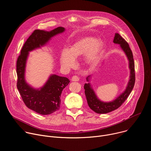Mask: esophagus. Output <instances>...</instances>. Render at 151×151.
<instances>
[{
    "mask_svg": "<svg viewBox=\"0 0 151 151\" xmlns=\"http://www.w3.org/2000/svg\"><path fill=\"white\" fill-rule=\"evenodd\" d=\"M72 81H79V78L78 76H73L72 78Z\"/></svg>",
    "mask_w": 151,
    "mask_h": 151,
    "instance_id": "obj_1",
    "label": "esophagus"
}]
</instances>
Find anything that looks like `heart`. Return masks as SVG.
I'll list each match as a JSON object with an SVG mask.
<instances>
[{"instance_id":"heart-1","label":"heart","mask_w":151,"mask_h":151,"mask_svg":"<svg viewBox=\"0 0 151 151\" xmlns=\"http://www.w3.org/2000/svg\"><path fill=\"white\" fill-rule=\"evenodd\" d=\"M103 48L101 40L92 37H84L77 41L70 49L64 48L60 55V63L65 69L73 68L75 64V58L84 54V61L90 66H94L99 63Z\"/></svg>"}]
</instances>
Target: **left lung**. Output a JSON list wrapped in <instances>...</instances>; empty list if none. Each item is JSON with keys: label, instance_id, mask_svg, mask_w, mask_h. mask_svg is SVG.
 Here are the masks:
<instances>
[{"label": "left lung", "instance_id": "8db88e82", "mask_svg": "<svg viewBox=\"0 0 151 151\" xmlns=\"http://www.w3.org/2000/svg\"><path fill=\"white\" fill-rule=\"evenodd\" d=\"M114 43L119 44L121 48L125 54L129 64V69L130 71V79L127 83V86L123 93H122L115 100L109 102H104L101 101L96 96L91 85L90 82L85 83L84 89L85 94L87 98V103L90 109L97 114H107L111 112L120 107L122 103L125 101L127 98L130 95V93L133 89L135 83V72H134V62L132 51L129 47L128 43L123 39L118 33H116ZM91 75L88 76L87 78V81L90 82L91 80Z\"/></svg>", "mask_w": 151, "mask_h": 151}]
</instances>
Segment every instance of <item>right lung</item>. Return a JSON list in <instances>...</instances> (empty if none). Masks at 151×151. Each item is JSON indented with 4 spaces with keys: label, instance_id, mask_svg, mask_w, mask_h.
I'll list each match as a JSON object with an SVG mask.
<instances>
[{
    "label": "right lung",
    "instance_id": "1",
    "mask_svg": "<svg viewBox=\"0 0 151 151\" xmlns=\"http://www.w3.org/2000/svg\"><path fill=\"white\" fill-rule=\"evenodd\" d=\"M64 31L65 29L62 27L49 32L35 30L24 43L17 59V88L28 108L41 115H49L60 109L62 91L70 81L66 77L51 75L42 87L35 88L25 79L27 60L29 52L45 46L52 37Z\"/></svg>",
    "mask_w": 151,
    "mask_h": 151
}]
</instances>
